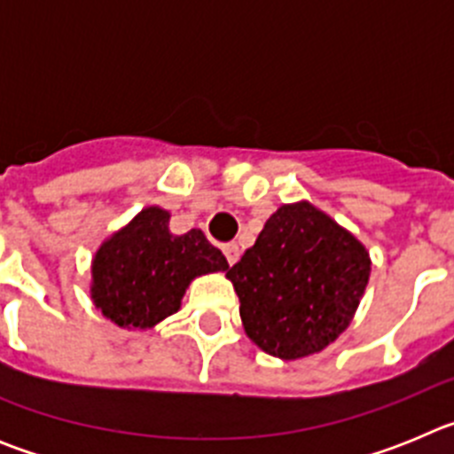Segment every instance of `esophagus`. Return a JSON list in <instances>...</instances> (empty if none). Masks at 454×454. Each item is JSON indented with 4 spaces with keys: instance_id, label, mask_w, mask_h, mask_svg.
Here are the masks:
<instances>
[{
    "instance_id": "34e87169",
    "label": "esophagus",
    "mask_w": 454,
    "mask_h": 454,
    "mask_svg": "<svg viewBox=\"0 0 454 454\" xmlns=\"http://www.w3.org/2000/svg\"><path fill=\"white\" fill-rule=\"evenodd\" d=\"M223 252H224V256H227V262H230L231 266H234V263L239 262L240 250H239V246H236V243H224Z\"/></svg>"
}]
</instances>
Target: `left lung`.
<instances>
[{"label": "left lung", "instance_id": "8db88e82", "mask_svg": "<svg viewBox=\"0 0 454 454\" xmlns=\"http://www.w3.org/2000/svg\"><path fill=\"white\" fill-rule=\"evenodd\" d=\"M371 263L352 231L300 200L266 220L227 279L240 300L247 339L266 355L295 362L323 352L350 327Z\"/></svg>", "mask_w": 454, "mask_h": 454}]
</instances>
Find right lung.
Masks as SVG:
<instances>
[{
  "label": "right lung",
  "instance_id": "right-lung-1",
  "mask_svg": "<svg viewBox=\"0 0 454 454\" xmlns=\"http://www.w3.org/2000/svg\"><path fill=\"white\" fill-rule=\"evenodd\" d=\"M227 268L202 230L172 234L170 211L152 204L102 240L92 254L88 293L104 318L145 332L177 314L192 279Z\"/></svg>",
  "mask_w": 454,
  "mask_h": 454
}]
</instances>
